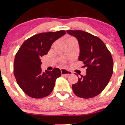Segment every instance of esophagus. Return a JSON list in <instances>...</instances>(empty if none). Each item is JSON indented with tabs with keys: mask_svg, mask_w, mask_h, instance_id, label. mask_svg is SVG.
Listing matches in <instances>:
<instances>
[{
	"mask_svg": "<svg viewBox=\"0 0 125 125\" xmlns=\"http://www.w3.org/2000/svg\"><path fill=\"white\" fill-rule=\"evenodd\" d=\"M61 74L62 75H71L72 74V72H71V71H67L66 70H64V69H62L61 70Z\"/></svg>",
	"mask_w": 125,
	"mask_h": 125,
	"instance_id": "obj_1",
	"label": "esophagus"
}]
</instances>
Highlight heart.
Masks as SVG:
<instances>
[{
  "label": "heart",
  "instance_id": "b5f03b06",
  "mask_svg": "<svg viewBox=\"0 0 125 125\" xmlns=\"http://www.w3.org/2000/svg\"><path fill=\"white\" fill-rule=\"evenodd\" d=\"M76 41V40H75V39L74 38L71 37V38H68V39H67V40H66V42H67V41ZM61 63H65L66 61H64V60H63V61H61Z\"/></svg>",
  "mask_w": 125,
  "mask_h": 125
}]
</instances>
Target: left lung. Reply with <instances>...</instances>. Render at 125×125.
Returning a JSON list of instances; mask_svg holds the SVG:
<instances>
[{
    "label": "left lung",
    "mask_w": 125,
    "mask_h": 125,
    "mask_svg": "<svg viewBox=\"0 0 125 125\" xmlns=\"http://www.w3.org/2000/svg\"><path fill=\"white\" fill-rule=\"evenodd\" d=\"M78 39L80 47L79 60L86 68V75H81L73 84L74 94L88 99L100 94L109 83L113 72L112 56L104 42L97 36L82 30H67Z\"/></svg>",
    "instance_id": "1"
}]
</instances>
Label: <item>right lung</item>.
<instances>
[{
	"label": "right lung",
	"mask_w": 125,
	"mask_h": 125,
	"mask_svg": "<svg viewBox=\"0 0 125 125\" xmlns=\"http://www.w3.org/2000/svg\"><path fill=\"white\" fill-rule=\"evenodd\" d=\"M65 34L64 30L39 33L26 40L19 48L14 59V74L18 85L28 96L42 98L52 91L61 71L54 68L43 73L41 58L47 54L55 41Z\"/></svg>",
	"instance_id": "1"
}]
</instances>
